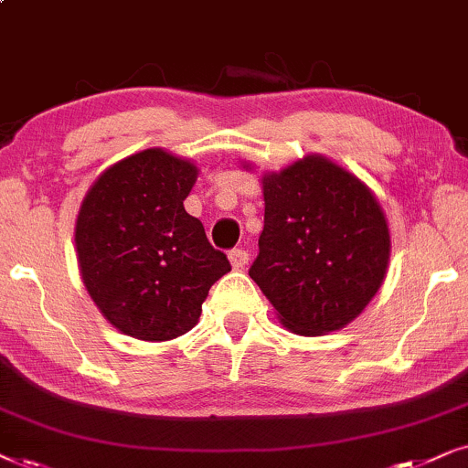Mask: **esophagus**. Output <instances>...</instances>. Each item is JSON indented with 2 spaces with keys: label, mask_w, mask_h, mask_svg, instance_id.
Here are the masks:
<instances>
[{
  "label": "esophagus",
  "mask_w": 468,
  "mask_h": 468,
  "mask_svg": "<svg viewBox=\"0 0 468 468\" xmlns=\"http://www.w3.org/2000/svg\"><path fill=\"white\" fill-rule=\"evenodd\" d=\"M229 261L233 265V270H244L248 263V252L241 250V248H235V250L229 252Z\"/></svg>",
  "instance_id": "obj_1"
}]
</instances>
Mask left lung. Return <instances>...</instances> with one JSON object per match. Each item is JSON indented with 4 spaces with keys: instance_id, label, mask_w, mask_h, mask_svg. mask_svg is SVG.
<instances>
[{
    "instance_id": "8db88e82",
    "label": "left lung",
    "mask_w": 468,
    "mask_h": 468,
    "mask_svg": "<svg viewBox=\"0 0 468 468\" xmlns=\"http://www.w3.org/2000/svg\"><path fill=\"white\" fill-rule=\"evenodd\" d=\"M261 186L265 227L250 278L292 334L346 327L388 273L391 239L381 203L357 176L319 154L265 173Z\"/></svg>"
}]
</instances>
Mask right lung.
Returning <instances> with one entry per match:
<instances>
[{
	"instance_id": "1",
	"label": "right lung",
	"mask_w": 468,
	"mask_h": 468,
	"mask_svg": "<svg viewBox=\"0 0 468 468\" xmlns=\"http://www.w3.org/2000/svg\"><path fill=\"white\" fill-rule=\"evenodd\" d=\"M195 162L152 147L98 176L80 203L74 244L80 278L122 334L165 342L190 332L211 284L230 271L184 209Z\"/></svg>"
}]
</instances>
